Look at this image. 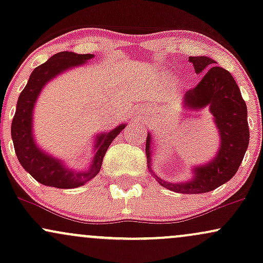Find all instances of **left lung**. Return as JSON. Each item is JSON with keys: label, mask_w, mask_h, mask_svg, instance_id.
<instances>
[{"label": "left lung", "mask_w": 263, "mask_h": 263, "mask_svg": "<svg viewBox=\"0 0 263 263\" xmlns=\"http://www.w3.org/2000/svg\"><path fill=\"white\" fill-rule=\"evenodd\" d=\"M195 73H206L198 85L188 90L184 95V107L199 110L209 106L215 117V123L220 132V149L213 162L195 168V178L192 182L173 184L158 182L172 192L183 194L208 193L229 182L235 176L249 147L250 131L247 123L246 102L241 96L236 81L224 68L214 65L215 60L208 57H189ZM151 135L147 136L146 156L151 164Z\"/></svg>", "instance_id": "left-lung-1"}]
</instances>
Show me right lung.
<instances>
[{
    "label": "right lung",
    "instance_id": "right-lung-1",
    "mask_svg": "<svg viewBox=\"0 0 263 263\" xmlns=\"http://www.w3.org/2000/svg\"><path fill=\"white\" fill-rule=\"evenodd\" d=\"M91 58L92 54H77L73 52H62L50 57L47 62L32 71L28 83L18 98L16 114L11 126L14 151L21 165L43 185L70 189L91 180L100 172L102 159L111 142L126 126L121 125L107 134L99 136L96 142V155L93 157L92 164L86 172L66 170L59 161L45 155L35 146L32 136V111L42 87L65 69L83 64Z\"/></svg>",
    "mask_w": 263,
    "mask_h": 263
}]
</instances>
